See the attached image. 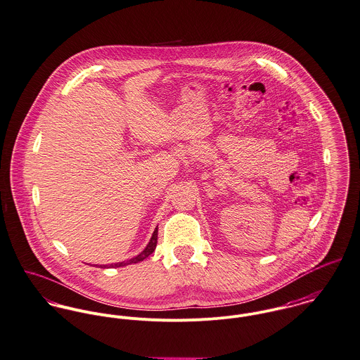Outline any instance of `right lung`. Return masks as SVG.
Masks as SVG:
<instances>
[{"mask_svg": "<svg viewBox=\"0 0 360 360\" xmlns=\"http://www.w3.org/2000/svg\"><path fill=\"white\" fill-rule=\"evenodd\" d=\"M158 232H159V228L155 229L153 235H152V239L149 241V244L145 247V250L138 254L136 257L131 258V259H127V261H122V262H117V264H110V265H101V268H120V266H125V265H131V264H138L141 261H143L145 258H148L156 248L158 245Z\"/></svg>", "mask_w": 360, "mask_h": 360, "instance_id": "right-lung-1", "label": "right lung"}]
</instances>
